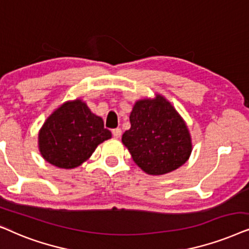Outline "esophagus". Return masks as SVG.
<instances>
[{
    "mask_svg": "<svg viewBox=\"0 0 249 249\" xmlns=\"http://www.w3.org/2000/svg\"><path fill=\"white\" fill-rule=\"evenodd\" d=\"M121 135H122L121 128H115V130H112V137H114V138L118 139V138H121Z\"/></svg>",
    "mask_w": 249,
    "mask_h": 249,
    "instance_id": "1",
    "label": "esophagus"
}]
</instances>
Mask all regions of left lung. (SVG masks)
<instances>
[{"label": "left lung", "mask_w": 249, "mask_h": 249, "mask_svg": "<svg viewBox=\"0 0 249 249\" xmlns=\"http://www.w3.org/2000/svg\"><path fill=\"white\" fill-rule=\"evenodd\" d=\"M131 128L122 142L134 163L150 175H163L182 166L192 151L188 126L163 95L135 102Z\"/></svg>", "instance_id": "1"}]
</instances>
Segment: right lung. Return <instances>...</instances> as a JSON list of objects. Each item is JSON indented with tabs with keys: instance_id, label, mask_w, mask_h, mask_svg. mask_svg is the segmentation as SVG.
<instances>
[{
	"instance_id": "right-lung-1",
	"label": "right lung",
	"mask_w": 249,
	"mask_h": 249,
	"mask_svg": "<svg viewBox=\"0 0 249 249\" xmlns=\"http://www.w3.org/2000/svg\"><path fill=\"white\" fill-rule=\"evenodd\" d=\"M110 138L102 118L76 99L62 104L46 118L38 132V149L48 163L69 170L88 160L95 148Z\"/></svg>"
}]
</instances>
